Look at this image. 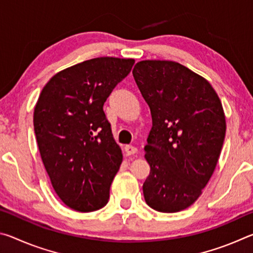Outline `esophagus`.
<instances>
[{
	"instance_id": "34e87169",
	"label": "esophagus",
	"mask_w": 253,
	"mask_h": 253,
	"mask_svg": "<svg viewBox=\"0 0 253 253\" xmlns=\"http://www.w3.org/2000/svg\"><path fill=\"white\" fill-rule=\"evenodd\" d=\"M125 153H126V155H134V154H136L137 153V148L136 147H134V146H131V145H127V146H125Z\"/></svg>"
}]
</instances>
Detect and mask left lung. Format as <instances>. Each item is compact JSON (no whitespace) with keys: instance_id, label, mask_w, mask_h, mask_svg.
I'll return each instance as SVG.
<instances>
[{"instance_id":"1","label":"left lung","mask_w":253,"mask_h":253,"mask_svg":"<svg viewBox=\"0 0 253 253\" xmlns=\"http://www.w3.org/2000/svg\"><path fill=\"white\" fill-rule=\"evenodd\" d=\"M132 76L151 109L145 158L146 203L174 213L193 204L211 178L225 137L221 100L208 80L181 63L145 60Z\"/></svg>"}]
</instances>
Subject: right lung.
I'll use <instances>...</instances> for the list:
<instances>
[{
	"label": "right lung",
	"mask_w": 253,
	"mask_h": 253,
	"mask_svg": "<svg viewBox=\"0 0 253 253\" xmlns=\"http://www.w3.org/2000/svg\"><path fill=\"white\" fill-rule=\"evenodd\" d=\"M134 59L102 57L58 72L34 108L38 146L55 193L79 212L104 208L121 168L105 101L129 74Z\"/></svg>",
	"instance_id": "right-lung-1"
}]
</instances>
